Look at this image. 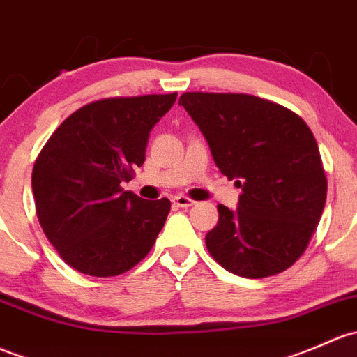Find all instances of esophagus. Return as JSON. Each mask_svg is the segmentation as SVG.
<instances>
[{
    "label": "esophagus",
    "mask_w": 357,
    "mask_h": 357,
    "mask_svg": "<svg viewBox=\"0 0 357 357\" xmlns=\"http://www.w3.org/2000/svg\"><path fill=\"white\" fill-rule=\"evenodd\" d=\"M172 204L176 205V207H181V208H188L191 205H195V202L191 200V198L185 197V195H178V197L172 198Z\"/></svg>",
    "instance_id": "esophagus-1"
}]
</instances>
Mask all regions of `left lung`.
Here are the masks:
<instances>
[{
    "mask_svg": "<svg viewBox=\"0 0 357 357\" xmlns=\"http://www.w3.org/2000/svg\"><path fill=\"white\" fill-rule=\"evenodd\" d=\"M213 162L241 188L238 208L219 205L205 243L217 264L246 279L275 275L303 253L320 222L327 178L307 125L286 107L248 93L179 97Z\"/></svg>",
    "mask_w": 357,
    "mask_h": 357,
    "instance_id": "1",
    "label": "left lung"
}]
</instances>
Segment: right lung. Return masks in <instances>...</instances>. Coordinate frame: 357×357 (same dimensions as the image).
<instances>
[{"label": "right lung", "mask_w": 357, "mask_h": 357, "mask_svg": "<svg viewBox=\"0 0 357 357\" xmlns=\"http://www.w3.org/2000/svg\"><path fill=\"white\" fill-rule=\"evenodd\" d=\"M178 93L100 99L68 116L32 171L44 234L75 270L93 277L128 272L152 250L171 202L125 191L145 160L149 133Z\"/></svg>", "instance_id": "right-lung-1"}]
</instances>
